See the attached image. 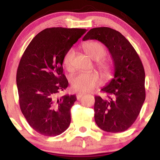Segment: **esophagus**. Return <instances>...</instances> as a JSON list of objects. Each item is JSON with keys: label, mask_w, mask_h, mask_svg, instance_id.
<instances>
[{"label": "esophagus", "mask_w": 160, "mask_h": 160, "mask_svg": "<svg viewBox=\"0 0 160 160\" xmlns=\"http://www.w3.org/2000/svg\"><path fill=\"white\" fill-rule=\"evenodd\" d=\"M83 95H85L84 93H78V94H76V96H77V99H78V100H80V99L83 96Z\"/></svg>", "instance_id": "obj_1"}]
</instances>
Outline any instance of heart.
Returning a JSON list of instances; mask_svg holds the SVG:
<instances>
[{"label": "heart", "mask_w": 160, "mask_h": 160, "mask_svg": "<svg viewBox=\"0 0 160 160\" xmlns=\"http://www.w3.org/2000/svg\"><path fill=\"white\" fill-rule=\"evenodd\" d=\"M83 48L86 54L97 61V66L105 79L110 78L112 74V66L110 62L102 59L106 54L105 46L97 41L85 44ZM74 57V50L70 48L62 58V64L66 70L72 69V60ZM99 74L95 72L78 73L71 79V88L75 92H89L100 84Z\"/></svg>", "instance_id": "heart-1"}]
</instances>
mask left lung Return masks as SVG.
<instances>
[{"label":"left lung","mask_w":160,"mask_h":160,"mask_svg":"<svg viewBox=\"0 0 160 160\" xmlns=\"http://www.w3.org/2000/svg\"><path fill=\"white\" fill-rule=\"evenodd\" d=\"M98 40L108 48L114 62V78L102 88L108 98L95 97L94 120L107 132H122L137 120L145 99V70L130 42L108 27L90 29L82 40Z\"/></svg>","instance_id":"obj_1"}]
</instances>
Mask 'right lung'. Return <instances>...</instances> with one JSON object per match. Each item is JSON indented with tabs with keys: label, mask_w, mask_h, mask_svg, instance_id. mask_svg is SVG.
Masks as SVG:
<instances>
[{
	"label": "right lung",
	"mask_w": 160,
	"mask_h": 160,
	"mask_svg": "<svg viewBox=\"0 0 160 160\" xmlns=\"http://www.w3.org/2000/svg\"><path fill=\"white\" fill-rule=\"evenodd\" d=\"M86 31L48 28L32 39L22 56L16 75L20 108L30 126L40 134L58 136L69 126L70 109L77 98L58 97L68 86L62 73V58Z\"/></svg>",
	"instance_id": "add662e5"
}]
</instances>
